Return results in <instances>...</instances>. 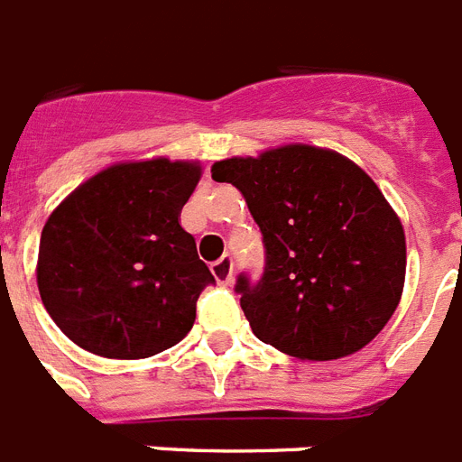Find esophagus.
Returning a JSON list of instances; mask_svg holds the SVG:
<instances>
[{
    "instance_id": "1",
    "label": "esophagus",
    "mask_w": 462,
    "mask_h": 462,
    "mask_svg": "<svg viewBox=\"0 0 462 462\" xmlns=\"http://www.w3.org/2000/svg\"><path fill=\"white\" fill-rule=\"evenodd\" d=\"M212 274H214V279H217V283H221V286H228V283L234 282V260L224 254L221 260H217L212 264Z\"/></svg>"
}]
</instances>
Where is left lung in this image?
Returning a JSON list of instances; mask_svg holds the SVG:
<instances>
[{
  "instance_id": "left-lung-1",
  "label": "left lung",
  "mask_w": 462,
  "mask_h": 462,
  "mask_svg": "<svg viewBox=\"0 0 462 462\" xmlns=\"http://www.w3.org/2000/svg\"><path fill=\"white\" fill-rule=\"evenodd\" d=\"M264 243L260 282L236 293L260 341L298 360L346 357L386 327L405 282V234L377 183L334 150L283 145L214 162Z\"/></svg>"
}]
</instances>
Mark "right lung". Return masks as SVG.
Instances as JSON below:
<instances>
[{"instance_id":"add662e5","label":"right lung","mask_w":462,"mask_h":462,"mask_svg":"<svg viewBox=\"0 0 462 462\" xmlns=\"http://www.w3.org/2000/svg\"><path fill=\"white\" fill-rule=\"evenodd\" d=\"M200 173L198 162L167 157L112 164L50 214L38 289L76 346L138 360L193 329L195 302L214 276L179 217Z\"/></svg>"}]
</instances>
